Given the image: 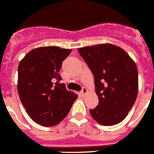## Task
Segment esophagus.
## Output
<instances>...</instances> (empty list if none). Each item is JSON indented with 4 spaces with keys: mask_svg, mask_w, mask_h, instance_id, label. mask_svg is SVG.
<instances>
[{
    "mask_svg": "<svg viewBox=\"0 0 154 154\" xmlns=\"http://www.w3.org/2000/svg\"><path fill=\"white\" fill-rule=\"evenodd\" d=\"M87 92H88V90H87V88H86V87H83L81 90V94L84 95V94H86Z\"/></svg>",
    "mask_w": 154,
    "mask_h": 154,
    "instance_id": "esophagus-1",
    "label": "esophagus"
}]
</instances>
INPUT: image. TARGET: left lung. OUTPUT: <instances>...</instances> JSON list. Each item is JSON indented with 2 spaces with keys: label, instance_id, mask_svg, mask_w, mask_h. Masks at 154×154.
<instances>
[{
  "label": "left lung",
  "instance_id": "left-lung-1",
  "mask_svg": "<svg viewBox=\"0 0 154 154\" xmlns=\"http://www.w3.org/2000/svg\"><path fill=\"white\" fill-rule=\"evenodd\" d=\"M79 54L94 75L97 106L90 109L100 125L120 123L130 111L138 94L136 63L121 48L111 44L79 48Z\"/></svg>",
  "mask_w": 154,
  "mask_h": 154
}]
</instances>
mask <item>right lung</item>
I'll return each mask as SVG.
<instances>
[{
	"mask_svg": "<svg viewBox=\"0 0 154 154\" xmlns=\"http://www.w3.org/2000/svg\"><path fill=\"white\" fill-rule=\"evenodd\" d=\"M71 49L55 46L35 48L20 62L18 92L27 114L45 127L57 125L67 116L78 95L60 83L63 61Z\"/></svg>",
	"mask_w": 154,
	"mask_h": 154,
	"instance_id": "right-lung-1",
	"label": "right lung"
}]
</instances>
